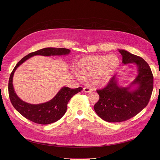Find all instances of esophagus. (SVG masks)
Masks as SVG:
<instances>
[{
	"label": "esophagus",
	"mask_w": 160,
	"mask_h": 160,
	"mask_svg": "<svg viewBox=\"0 0 160 160\" xmlns=\"http://www.w3.org/2000/svg\"><path fill=\"white\" fill-rule=\"evenodd\" d=\"M83 90L84 91V92H91V91H92V90L90 88H88V87H84V88H83Z\"/></svg>",
	"instance_id": "1"
}]
</instances>
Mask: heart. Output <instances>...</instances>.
Listing matches in <instances>:
<instances>
[{
    "label": "heart",
    "instance_id": "1",
    "mask_svg": "<svg viewBox=\"0 0 160 160\" xmlns=\"http://www.w3.org/2000/svg\"><path fill=\"white\" fill-rule=\"evenodd\" d=\"M119 64V59L114 55L87 56L78 61L73 73L80 80H83V77H88L92 85L101 87L109 83Z\"/></svg>",
    "mask_w": 160,
    "mask_h": 160
}]
</instances>
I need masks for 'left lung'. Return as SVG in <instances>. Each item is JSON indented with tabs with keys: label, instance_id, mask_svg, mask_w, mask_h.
<instances>
[{
	"label": "left lung",
	"instance_id": "obj_1",
	"mask_svg": "<svg viewBox=\"0 0 160 160\" xmlns=\"http://www.w3.org/2000/svg\"><path fill=\"white\" fill-rule=\"evenodd\" d=\"M118 51L123 64L133 63L138 66V75L127 87L120 86L115 75L106 87L97 90L99 100L94 110L108 122H123L138 115L148 105L153 89V75L149 64L142 58L125 50Z\"/></svg>",
	"mask_w": 160,
	"mask_h": 160
}]
</instances>
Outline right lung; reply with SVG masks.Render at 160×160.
I'll return each mask as SVG.
<instances>
[{
    "label": "right lung",
    "instance_id": "obj_1",
    "mask_svg": "<svg viewBox=\"0 0 160 160\" xmlns=\"http://www.w3.org/2000/svg\"><path fill=\"white\" fill-rule=\"evenodd\" d=\"M70 50L64 48H47L28 54L22 58L16 65L12 70L9 80L8 90L11 102L14 108L27 119L38 124L48 125L56 122L61 118L67 110V104L70 99L82 90V87L70 88L62 87L57 94L49 101L38 104H32L21 100L16 94L12 79L17 68L25 61L37 55L43 56L68 55Z\"/></svg>",
    "mask_w": 160,
    "mask_h": 160
}]
</instances>
